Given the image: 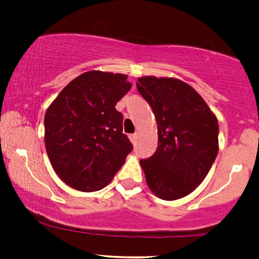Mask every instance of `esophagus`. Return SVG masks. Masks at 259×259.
Here are the masks:
<instances>
[{"label":"esophagus","mask_w":259,"mask_h":259,"mask_svg":"<svg viewBox=\"0 0 259 259\" xmlns=\"http://www.w3.org/2000/svg\"><path fill=\"white\" fill-rule=\"evenodd\" d=\"M137 138H138L137 134H131V136H130V140L132 141V144H136V143H137Z\"/></svg>","instance_id":"34e87169"}]
</instances>
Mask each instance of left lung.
Masks as SVG:
<instances>
[{"instance_id":"1","label":"left lung","mask_w":259,"mask_h":259,"mask_svg":"<svg viewBox=\"0 0 259 259\" xmlns=\"http://www.w3.org/2000/svg\"><path fill=\"white\" fill-rule=\"evenodd\" d=\"M137 88L152 107L158 148L140 160L150 190L177 200L196 190L218 154V120L197 91L176 77L141 76Z\"/></svg>"}]
</instances>
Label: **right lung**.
Returning <instances> with one entry per match:
<instances>
[{
	"label": "right lung",
	"instance_id": "1",
	"mask_svg": "<svg viewBox=\"0 0 259 259\" xmlns=\"http://www.w3.org/2000/svg\"><path fill=\"white\" fill-rule=\"evenodd\" d=\"M131 87L125 74L90 70L70 81L48 107L46 151L56 175L72 189H104L133 150L115 109Z\"/></svg>",
	"mask_w": 259,
	"mask_h": 259
}]
</instances>
